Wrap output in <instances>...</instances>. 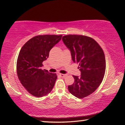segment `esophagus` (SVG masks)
Wrapping results in <instances>:
<instances>
[{"instance_id":"34e87169","label":"esophagus","mask_w":125,"mask_h":125,"mask_svg":"<svg viewBox=\"0 0 125 125\" xmlns=\"http://www.w3.org/2000/svg\"><path fill=\"white\" fill-rule=\"evenodd\" d=\"M60 75L61 76V77L64 78V77H67V74H60Z\"/></svg>"}]
</instances>
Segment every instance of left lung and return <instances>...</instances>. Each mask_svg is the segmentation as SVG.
Segmentation results:
<instances>
[{"label": "left lung", "instance_id": "8db88e82", "mask_svg": "<svg viewBox=\"0 0 125 125\" xmlns=\"http://www.w3.org/2000/svg\"><path fill=\"white\" fill-rule=\"evenodd\" d=\"M62 40L81 72L79 77L73 75L74 82L68 85V90L77 98H84L94 92L103 81L106 69L104 53L95 40L86 36L65 35Z\"/></svg>", "mask_w": 125, "mask_h": 125}]
</instances>
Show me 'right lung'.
<instances>
[{"label":"right lung","instance_id":"1","mask_svg":"<svg viewBox=\"0 0 125 125\" xmlns=\"http://www.w3.org/2000/svg\"><path fill=\"white\" fill-rule=\"evenodd\" d=\"M62 36H36L26 42L20 50L16 63L17 74L23 86L34 96L46 95L53 88L57 75L42 70L41 67L42 62L49 56L50 50Z\"/></svg>","mask_w":125,"mask_h":125}]
</instances>
